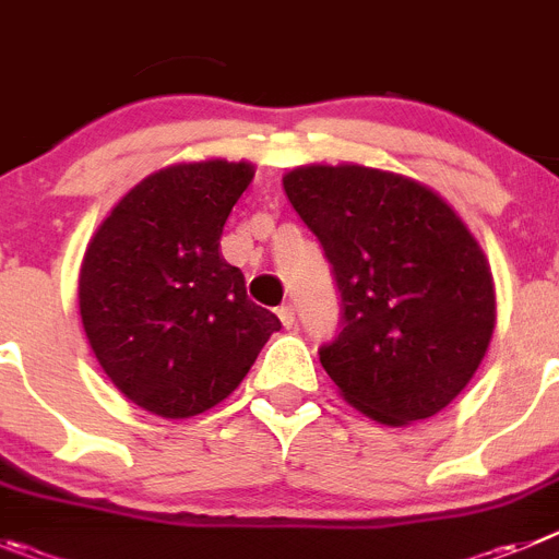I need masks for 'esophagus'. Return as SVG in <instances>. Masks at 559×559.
<instances>
[{"mask_svg":"<svg viewBox=\"0 0 559 559\" xmlns=\"http://www.w3.org/2000/svg\"><path fill=\"white\" fill-rule=\"evenodd\" d=\"M278 317H281V323H284L286 329H292V325H295V306H292V304L281 306Z\"/></svg>","mask_w":559,"mask_h":559,"instance_id":"34e87169","label":"esophagus"}]
</instances>
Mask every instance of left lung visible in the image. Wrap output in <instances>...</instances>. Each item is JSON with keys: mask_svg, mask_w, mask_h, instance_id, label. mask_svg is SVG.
Masks as SVG:
<instances>
[{"mask_svg": "<svg viewBox=\"0 0 559 559\" xmlns=\"http://www.w3.org/2000/svg\"><path fill=\"white\" fill-rule=\"evenodd\" d=\"M284 192L340 292V334L317 350L356 409L386 426L465 390L496 325L490 267L426 186L367 167H300Z\"/></svg>", "mask_w": 559, "mask_h": 559, "instance_id": "1", "label": "left lung"}]
</instances>
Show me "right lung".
I'll use <instances>...</instances> for the list:
<instances>
[{"mask_svg": "<svg viewBox=\"0 0 559 559\" xmlns=\"http://www.w3.org/2000/svg\"><path fill=\"white\" fill-rule=\"evenodd\" d=\"M250 180L245 160L160 169L119 200L85 250V336L117 390L153 415L192 417L228 399L281 329L219 255Z\"/></svg>", "mask_w": 559, "mask_h": 559, "instance_id": "add662e5", "label": "right lung"}]
</instances>
